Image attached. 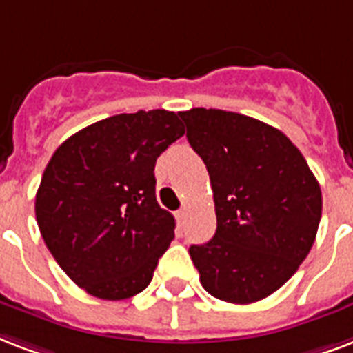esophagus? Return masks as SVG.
Here are the masks:
<instances>
[{"mask_svg": "<svg viewBox=\"0 0 353 353\" xmlns=\"http://www.w3.org/2000/svg\"><path fill=\"white\" fill-rule=\"evenodd\" d=\"M185 219H187V209L183 207V209H179V211L176 212V220H177V224L183 225L185 224Z\"/></svg>", "mask_w": 353, "mask_h": 353, "instance_id": "obj_1", "label": "esophagus"}]
</instances>
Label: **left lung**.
I'll list each match as a JSON object with an SVG mask.
<instances>
[{"mask_svg":"<svg viewBox=\"0 0 353 353\" xmlns=\"http://www.w3.org/2000/svg\"><path fill=\"white\" fill-rule=\"evenodd\" d=\"M188 144L205 163L216 233L188 248L203 289L254 303L287 283L307 257L322 192L307 161L279 129L220 109L179 112Z\"/></svg>","mask_w":353,"mask_h":353,"instance_id":"1","label":"left lung"}]
</instances>
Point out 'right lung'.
<instances>
[{
	"mask_svg": "<svg viewBox=\"0 0 353 353\" xmlns=\"http://www.w3.org/2000/svg\"><path fill=\"white\" fill-rule=\"evenodd\" d=\"M185 134L165 109L81 129L51 155L34 212L46 246L75 285L101 300L146 289L176 220L155 198V163Z\"/></svg>",
	"mask_w": 353,
	"mask_h": 353,
	"instance_id": "right-lung-1",
	"label": "right lung"
}]
</instances>
